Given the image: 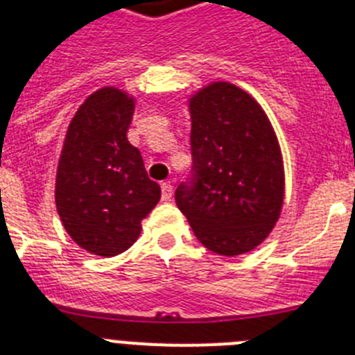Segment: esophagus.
I'll use <instances>...</instances> for the list:
<instances>
[{
	"instance_id": "esophagus-1",
	"label": "esophagus",
	"mask_w": 355,
	"mask_h": 355,
	"mask_svg": "<svg viewBox=\"0 0 355 355\" xmlns=\"http://www.w3.org/2000/svg\"><path fill=\"white\" fill-rule=\"evenodd\" d=\"M172 192H174V187H172L171 181H163L162 183V199L168 200L172 197Z\"/></svg>"
}]
</instances>
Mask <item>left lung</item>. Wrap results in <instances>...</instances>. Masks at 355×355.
<instances>
[{
    "label": "left lung",
    "mask_w": 355,
    "mask_h": 355,
    "mask_svg": "<svg viewBox=\"0 0 355 355\" xmlns=\"http://www.w3.org/2000/svg\"><path fill=\"white\" fill-rule=\"evenodd\" d=\"M192 172L175 205L197 240L220 256L249 252L270 234L284 199L277 137L261 106L216 81L190 99Z\"/></svg>",
    "instance_id": "obj_1"
}]
</instances>
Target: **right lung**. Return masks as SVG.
<instances>
[{
    "label": "right lung",
    "instance_id": "obj_1",
    "mask_svg": "<svg viewBox=\"0 0 355 355\" xmlns=\"http://www.w3.org/2000/svg\"><path fill=\"white\" fill-rule=\"evenodd\" d=\"M135 101L105 87L78 108L56 172V209L69 236L97 256L124 252L162 190L149 180L140 150L128 142Z\"/></svg>",
    "mask_w": 355,
    "mask_h": 355
}]
</instances>
